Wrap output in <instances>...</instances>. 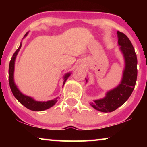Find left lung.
<instances>
[{"label":"left lung","instance_id":"obj_1","mask_svg":"<svg viewBox=\"0 0 147 147\" xmlns=\"http://www.w3.org/2000/svg\"><path fill=\"white\" fill-rule=\"evenodd\" d=\"M117 34L118 43L123 54L125 67L119 85L108 91L104 98L90 103L94 108L102 112H111L122 106L131 95L137 78V58L133 46L123 33L118 31ZM86 81L87 82L88 80Z\"/></svg>","mask_w":147,"mask_h":147}]
</instances>
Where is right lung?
<instances>
[{"label": "right lung", "mask_w": 147, "mask_h": 147, "mask_svg": "<svg viewBox=\"0 0 147 147\" xmlns=\"http://www.w3.org/2000/svg\"><path fill=\"white\" fill-rule=\"evenodd\" d=\"M28 33H27L24 36V37H25L27 35ZM22 45V43L20 44L19 47L18 49L16 50V51L14 53L13 57L11 58V60L10 61L9 63V85L10 88L12 92H13L14 96H15L16 99L19 101L21 104H23L24 106H25L26 108L28 109L33 110V111H43V110H47L48 108H51V106L55 105V104L57 102V100L59 99V97L55 98V99L49 100V101L47 102H38L35 101L33 98L29 96H25L21 93L19 91V90L18 89L17 86L15 85V82H14V70H15V61L17 57L18 53H19L20 49H21ZM71 75L70 73L66 74L63 78V86L65 84L66 80L69 77V76Z\"/></svg>", "instance_id": "1"}]
</instances>
